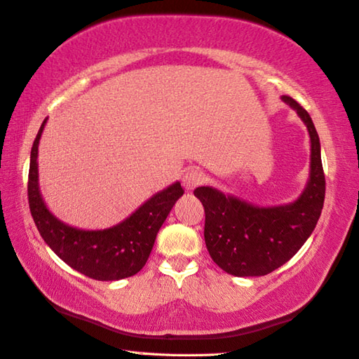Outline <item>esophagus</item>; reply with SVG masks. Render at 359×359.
<instances>
[{
    "label": "esophagus",
    "instance_id": "obj_1",
    "mask_svg": "<svg viewBox=\"0 0 359 359\" xmlns=\"http://www.w3.org/2000/svg\"><path fill=\"white\" fill-rule=\"evenodd\" d=\"M204 181V173L200 169H187L182 175V186L186 190H194L203 184Z\"/></svg>",
    "mask_w": 359,
    "mask_h": 359
}]
</instances>
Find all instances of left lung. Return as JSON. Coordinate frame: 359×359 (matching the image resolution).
Masks as SVG:
<instances>
[{
    "instance_id": "left-lung-1",
    "label": "left lung",
    "mask_w": 359,
    "mask_h": 359,
    "mask_svg": "<svg viewBox=\"0 0 359 359\" xmlns=\"http://www.w3.org/2000/svg\"><path fill=\"white\" fill-rule=\"evenodd\" d=\"M282 100L302 119L311 142L310 177L297 200L262 208L210 186L194 192L206 214L204 241L212 260L237 277L266 276L287 263L311 236L324 208L325 177L318 131L294 99L282 96Z\"/></svg>"
}]
</instances>
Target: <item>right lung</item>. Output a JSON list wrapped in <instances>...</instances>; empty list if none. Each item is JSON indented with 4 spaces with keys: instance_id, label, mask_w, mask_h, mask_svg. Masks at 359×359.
<instances>
[{
    "instance_id": "obj_1",
    "label": "right lung",
    "mask_w": 359,
    "mask_h": 359,
    "mask_svg": "<svg viewBox=\"0 0 359 359\" xmlns=\"http://www.w3.org/2000/svg\"><path fill=\"white\" fill-rule=\"evenodd\" d=\"M45 119L31 150L27 198L31 214L46 245L72 269L94 280H121L135 276L144 268L156 233L184 194L177 181L159 190L141 204L126 220L107 229L86 231L63 223L50 212L43 200L39 184V144L46 126Z\"/></svg>"
}]
</instances>
